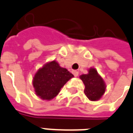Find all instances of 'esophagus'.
I'll use <instances>...</instances> for the list:
<instances>
[{
    "label": "esophagus",
    "instance_id": "esophagus-1",
    "mask_svg": "<svg viewBox=\"0 0 133 133\" xmlns=\"http://www.w3.org/2000/svg\"><path fill=\"white\" fill-rule=\"evenodd\" d=\"M72 73H73V75L75 77H77L79 75V72L77 71H76V70H74V71H72Z\"/></svg>",
    "mask_w": 133,
    "mask_h": 133
}]
</instances>
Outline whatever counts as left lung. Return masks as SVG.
Returning a JSON list of instances; mask_svg holds the SVG:
<instances>
[{
    "label": "left lung",
    "mask_w": 133,
    "mask_h": 133,
    "mask_svg": "<svg viewBox=\"0 0 133 133\" xmlns=\"http://www.w3.org/2000/svg\"><path fill=\"white\" fill-rule=\"evenodd\" d=\"M79 77L85 86L84 93L88 98L93 101L99 100L105 93L106 85L96 69H90L88 74L82 75Z\"/></svg>",
    "instance_id": "left-lung-1"
}]
</instances>
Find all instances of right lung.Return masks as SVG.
<instances>
[{"instance_id": "add662e5", "label": "right lung", "mask_w": 133, "mask_h": 133, "mask_svg": "<svg viewBox=\"0 0 133 133\" xmlns=\"http://www.w3.org/2000/svg\"><path fill=\"white\" fill-rule=\"evenodd\" d=\"M73 77L72 73L61 67L56 61L47 63L34 77L32 83L36 95L43 100L52 99Z\"/></svg>"}]
</instances>
